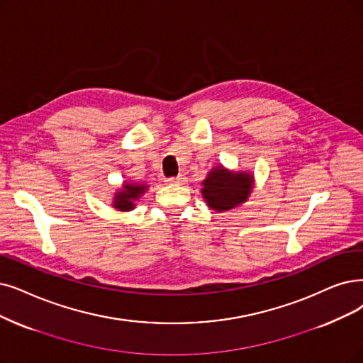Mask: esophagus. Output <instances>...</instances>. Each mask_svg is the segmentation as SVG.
I'll return each instance as SVG.
<instances>
[{"label":"esophagus","mask_w":363,"mask_h":363,"mask_svg":"<svg viewBox=\"0 0 363 363\" xmlns=\"http://www.w3.org/2000/svg\"><path fill=\"white\" fill-rule=\"evenodd\" d=\"M186 182V179L183 176H177V177H171L167 180L168 184H183Z\"/></svg>","instance_id":"esophagus-1"}]
</instances>
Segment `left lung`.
Segmentation results:
<instances>
[{"label":"left lung","mask_w":363,"mask_h":363,"mask_svg":"<svg viewBox=\"0 0 363 363\" xmlns=\"http://www.w3.org/2000/svg\"><path fill=\"white\" fill-rule=\"evenodd\" d=\"M253 189V176L247 171H229L219 165L208 171L202 182V196L216 211H228L247 201Z\"/></svg>","instance_id":"obj_1"}]
</instances>
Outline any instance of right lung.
Masks as SVG:
<instances>
[{
  "mask_svg": "<svg viewBox=\"0 0 363 363\" xmlns=\"http://www.w3.org/2000/svg\"><path fill=\"white\" fill-rule=\"evenodd\" d=\"M146 183H128L125 182L122 189L114 194L113 207L119 211H131L135 208V202L147 191Z\"/></svg>",
  "mask_w": 363,
  "mask_h": 363,
  "instance_id": "add662e5",
  "label": "right lung"
}]
</instances>
